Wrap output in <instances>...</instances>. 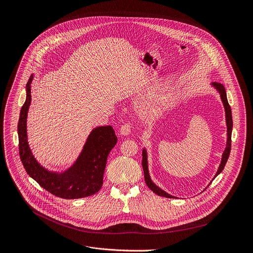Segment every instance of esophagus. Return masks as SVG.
<instances>
[{
  "label": "esophagus",
  "instance_id": "1",
  "mask_svg": "<svg viewBox=\"0 0 253 253\" xmlns=\"http://www.w3.org/2000/svg\"><path fill=\"white\" fill-rule=\"evenodd\" d=\"M119 132H120V135H122V136H127V135H129L130 132H131V125L128 124V123L122 125V127L120 128V131H119Z\"/></svg>",
  "mask_w": 253,
  "mask_h": 253
}]
</instances>
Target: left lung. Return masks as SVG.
<instances>
[{"label":"left lung","mask_w":253,"mask_h":253,"mask_svg":"<svg viewBox=\"0 0 253 253\" xmlns=\"http://www.w3.org/2000/svg\"><path fill=\"white\" fill-rule=\"evenodd\" d=\"M212 86L215 87L217 89L218 93L220 94L221 97V101L223 103L224 109H225V117H226V125H227V142H226V148L222 154V158H221V164L219 166V169L214 176V178L222 172V170L224 169V167L227 163L229 154H230V150H231V134H232V128H233V121H232V113H231V108L229 106V103L227 101V95H226V89L224 87V85L220 83H212ZM142 168H143V171H144V178H145V182L147 187L156 195L162 196V197H166V198H176L173 197L169 194H168L167 192H165L164 190L160 189L159 187H157L155 183L151 180L150 175H149V171H148V163H147V152L146 149L143 148L142 150ZM213 178V179H214ZM212 179V180H213ZM212 182V181H211ZM206 190V189H205Z\"/></svg>","instance_id":"left-lung-1"}]
</instances>
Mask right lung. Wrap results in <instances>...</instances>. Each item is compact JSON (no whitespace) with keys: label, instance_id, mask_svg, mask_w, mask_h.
Instances as JSON below:
<instances>
[{"label":"right lung","instance_id":"right-lung-1","mask_svg":"<svg viewBox=\"0 0 253 253\" xmlns=\"http://www.w3.org/2000/svg\"><path fill=\"white\" fill-rule=\"evenodd\" d=\"M30 77L26 84V101L18 122L19 154L27 173L50 194L62 199H81L98 193L103 185L107 158L117 143L111 126H100L90 132L75 164L63 172L49 171L33 156L27 138V114L31 104Z\"/></svg>","mask_w":253,"mask_h":253}]
</instances>
